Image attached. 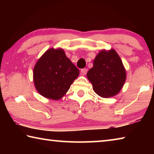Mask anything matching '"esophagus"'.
Wrapping results in <instances>:
<instances>
[{"label":"esophagus","mask_w":154,"mask_h":154,"mask_svg":"<svg viewBox=\"0 0 154 154\" xmlns=\"http://www.w3.org/2000/svg\"><path fill=\"white\" fill-rule=\"evenodd\" d=\"M88 72V69H83L81 70V74H82V75H86Z\"/></svg>","instance_id":"1"}]
</instances>
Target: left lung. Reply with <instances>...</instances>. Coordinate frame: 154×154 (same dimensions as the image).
<instances>
[{"label": "left lung", "instance_id": "1", "mask_svg": "<svg viewBox=\"0 0 154 154\" xmlns=\"http://www.w3.org/2000/svg\"><path fill=\"white\" fill-rule=\"evenodd\" d=\"M87 77L98 95L109 98L120 91L126 76L118 54L114 49H111L101 51L96 56L93 67L88 71Z\"/></svg>", "mask_w": 154, "mask_h": 154}]
</instances>
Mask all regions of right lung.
<instances>
[{
    "label": "right lung",
    "instance_id": "add662e5",
    "mask_svg": "<svg viewBox=\"0 0 154 154\" xmlns=\"http://www.w3.org/2000/svg\"><path fill=\"white\" fill-rule=\"evenodd\" d=\"M79 71L65 55L63 49H49L34 68L33 78L36 90L44 97L61 98L79 76Z\"/></svg>",
    "mask_w": 154,
    "mask_h": 154
}]
</instances>
